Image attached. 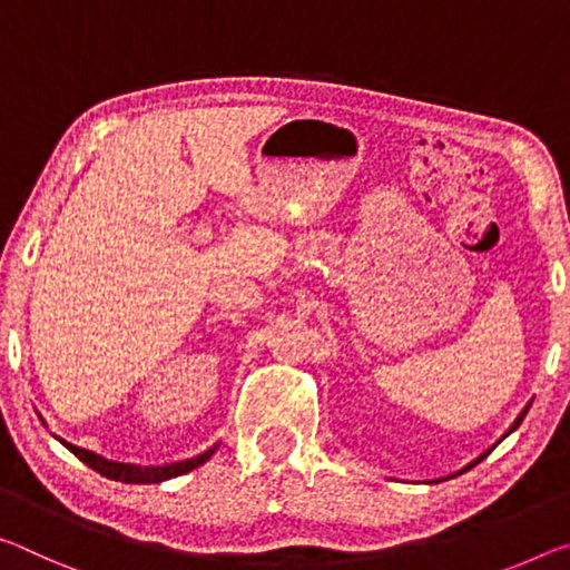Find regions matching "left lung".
Returning a JSON list of instances; mask_svg holds the SVG:
<instances>
[{
    "label": "left lung",
    "mask_w": 570,
    "mask_h": 570,
    "mask_svg": "<svg viewBox=\"0 0 570 570\" xmlns=\"http://www.w3.org/2000/svg\"><path fill=\"white\" fill-rule=\"evenodd\" d=\"M528 409H530V403L525 405V409H522V411H520V415H518V419H514V421H512V426L508 429V433H504V436H510V433H512L514 429H518V426H520V423H522V419H525V413H528ZM504 436H502V439H504ZM502 439H500V441H502ZM500 441H497V444H500ZM497 444H494V446H497ZM494 446H492V449H494ZM492 449H487V451H484V454H480V456H476V459H474V462H472V464H466L464 469H469V466H474V464H480V462H482V459H484L487 454H490V451H492Z\"/></svg>",
    "instance_id": "1"
}]
</instances>
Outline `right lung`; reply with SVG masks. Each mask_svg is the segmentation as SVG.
Wrapping results in <instances>:
<instances>
[{
    "label": "right lung",
    "mask_w": 570,
    "mask_h": 570,
    "mask_svg": "<svg viewBox=\"0 0 570 570\" xmlns=\"http://www.w3.org/2000/svg\"><path fill=\"white\" fill-rule=\"evenodd\" d=\"M42 421V415H40ZM45 423V421H42ZM56 436V433H52ZM62 446L73 451V454L80 459V462L88 464L90 469H96L98 474L108 476V480H116V482H124V484H157V482H167L171 476H179V474H187L197 469L200 464H205L207 459H210L215 451H218V444H213L210 449H205L203 454H197L193 459H183V462H171V464H157V466H141V464H124V462H111V459H106L101 454H96V451H88V449H80L68 444V441H62L60 436H56Z\"/></svg>",
    "instance_id": "add662e5"
}]
</instances>
